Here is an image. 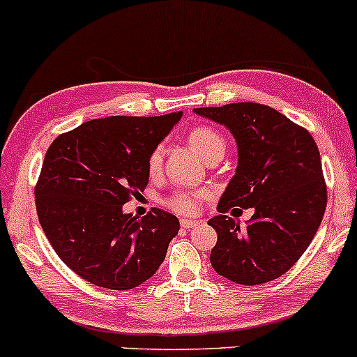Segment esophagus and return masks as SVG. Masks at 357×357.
I'll return each mask as SVG.
<instances>
[{
  "instance_id": "1",
  "label": "esophagus",
  "mask_w": 357,
  "mask_h": 357,
  "mask_svg": "<svg viewBox=\"0 0 357 357\" xmlns=\"http://www.w3.org/2000/svg\"><path fill=\"white\" fill-rule=\"evenodd\" d=\"M199 223H202L199 220H181V227L186 228V230H191V228L198 227Z\"/></svg>"
}]
</instances>
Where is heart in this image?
<instances>
[{"mask_svg":"<svg viewBox=\"0 0 357 357\" xmlns=\"http://www.w3.org/2000/svg\"><path fill=\"white\" fill-rule=\"evenodd\" d=\"M188 142L192 149L198 151L206 162L213 159L223 158L225 151H227V141L221 136L216 129L210 126H198L192 127L188 132ZM162 161H165V149L162 146H155L151 151L149 158H147V173L151 178H158L162 171ZM208 198V192L204 190H181L176 191L171 196L165 198V206L169 208L179 215H195L202 208V203Z\"/></svg>","mask_w":357,"mask_h":357,"instance_id":"b5f03b06","label":"heart"}]
</instances>
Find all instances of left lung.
I'll use <instances>...</instances> for the list:
<instances>
[{
	"mask_svg": "<svg viewBox=\"0 0 357 357\" xmlns=\"http://www.w3.org/2000/svg\"><path fill=\"white\" fill-rule=\"evenodd\" d=\"M225 126L238 146V166L208 221L218 233L211 265L241 285L267 284L296 265L321 225L327 204L321 154L304 127L268 105L236 102L195 109ZM253 207L243 229L224 215Z\"/></svg>",
	"mask_w": 357,
	"mask_h": 357,
	"instance_id": "left-lung-1",
	"label": "left lung"
}]
</instances>
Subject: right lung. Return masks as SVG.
Listing matches in <instances>:
<instances>
[{"instance_id":"obj_1","label":"right lung","mask_w":357,"mask_h":357,"mask_svg":"<svg viewBox=\"0 0 357 357\" xmlns=\"http://www.w3.org/2000/svg\"><path fill=\"white\" fill-rule=\"evenodd\" d=\"M181 114L93 119L48 147L35 188L36 213L56 255L84 280L129 290L165 260L179 220L159 208L137 220L122 204L144 191L147 158Z\"/></svg>"}]
</instances>
